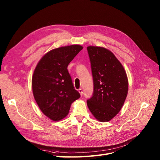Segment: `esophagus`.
Segmentation results:
<instances>
[{
    "mask_svg": "<svg viewBox=\"0 0 160 160\" xmlns=\"http://www.w3.org/2000/svg\"><path fill=\"white\" fill-rule=\"evenodd\" d=\"M78 92H79V93H80L81 96H82V93H83V92H82V88H79V89L78 90Z\"/></svg>",
    "mask_w": 160,
    "mask_h": 160,
    "instance_id": "1",
    "label": "esophagus"
}]
</instances>
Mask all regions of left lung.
Instances as JSON below:
<instances>
[{
    "instance_id": "8db88e82",
    "label": "left lung",
    "mask_w": 160,
    "mask_h": 160,
    "mask_svg": "<svg viewBox=\"0 0 160 160\" xmlns=\"http://www.w3.org/2000/svg\"><path fill=\"white\" fill-rule=\"evenodd\" d=\"M93 81L92 97L87 105L96 119L106 122L115 117L126 99L128 82L123 65L103 47H87Z\"/></svg>"
}]
</instances>
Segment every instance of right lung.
I'll use <instances>...</instances> for the list:
<instances>
[{"label": "right lung", "instance_id": "1", "mask_svg": "<svg viewBox=\"0 0 160 160\" xmlns=\"http://www.w3.org/2000/svg\"><path fill=\"white\" fill-rule=\"evenodd\" d=\"M82 48L74 44L52 50L35 68L32 81L35 100L42 113L53 121L67 116L72 103L81 96L67 67Z\"/></svg>", "mask_w": 160, "mask_h": 160}]
</instances>
